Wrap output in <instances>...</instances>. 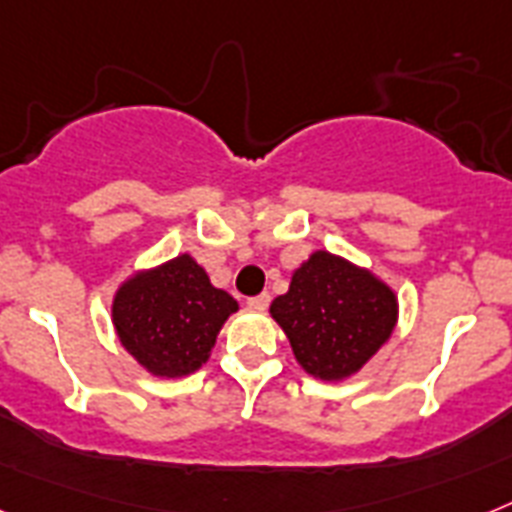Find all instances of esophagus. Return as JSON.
<instances>
[{"mask_svg":"<svg viewBox=\"0 0 512 512\" xmlns=\"http://www.w3.org/2000/svg\"><path fill=\"white\" fill-rule=\"evenodd\" d=\"M247 304H249V309H257V312H263V309H268V304H270V294H268V291H263V294L249 296Z\"/></svg>","mask_w":512,"mask_h":512,"instance_id":"34e87169","label":"esophagus"}]
</instances>
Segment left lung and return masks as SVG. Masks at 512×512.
Here are the masks:
<instances>
[{"label": "left lung", "mask_w": 512, "mask_h": 512, "mask_svg": "<svg viewBox=\"0 0 512 512\" xmlns=\"http://www.w3.org/2000/svg\"><path fill=\"white\" fill-rule=\"evenodd\" d=\"M296 362L320 380L362 369L393 333L398 302L372 273L330 252H315L294 270L289 291L270 304Z\"/></svg>", "instance_id": "8db88e82"}]
</instances>
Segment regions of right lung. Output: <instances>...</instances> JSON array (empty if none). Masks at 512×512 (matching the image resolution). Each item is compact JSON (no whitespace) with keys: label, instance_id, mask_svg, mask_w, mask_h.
Segmentation results:
<instances>
[{"label":"right lung","instance_id":"add662e5","mask_svg":"<svg viewBox=\"0 0 512 512\" xmlns=\"http://www.w3.org/2000/svg\"><path fill=\"white\" fill-rule=\"evenodd\" d=\"M111 312L124 349L153 375L176 377L208 359L236 302L190 255H179L124 283Z\"/></svg>","mask_w":512,"mask_h":512}]
</instances>
